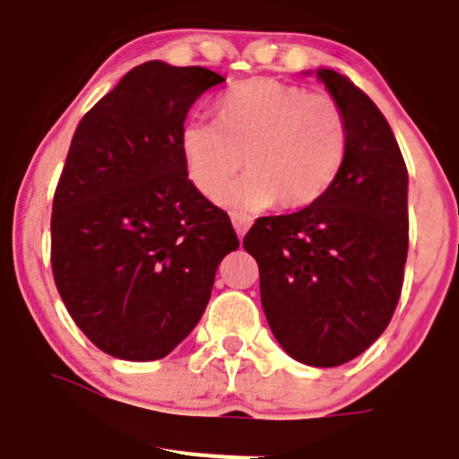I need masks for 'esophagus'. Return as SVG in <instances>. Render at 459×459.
<instances>
[{
  "mask_svg": "<svg viewBox=\"0 0 459 459\" xmlns=\"http://www.w3.org/2000/svg\"><path fill=\"white\" fill-rule=\"evenodd\" d=\"M230 220H233V226H235V233L239 235V238H244V235H247V230L251 229V217L248 215H239V212H233V215H230Z\"/></svg>",
  "mask_w": 459,
  "mask_h": 459,
  "instance_id": "34e87169",
  "label": "esophagus"
}]
</instances>
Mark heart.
Here are the masks:
<instances>
[{"label": "heart", "mask_w": 459, "mask_h": 459, "mask_svg": "<svg viewBox=\"0 0 459 459\" xmlns=\"http://www.w3.org/2000/svg\"><path fill=\"white\" fill-rule=\"evenodd\" d=\"M215 122H188L179 152L188 179L206 200H217L241 168L249 173L221 202L238 211L304 208L316 204L340 175L349 128L331 95L257 77L221 92Z\"/></svg>", "instance_id": "heart-1"}]
</instances>
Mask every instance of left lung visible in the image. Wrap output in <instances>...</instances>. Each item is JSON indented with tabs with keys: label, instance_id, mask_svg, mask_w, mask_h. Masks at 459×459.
Returning a JSON list of instances; mask_svg holds the SVG:
<instances>
[{
	"label": "left lung",
	"instance_id": "obj_1",
	"mask_svg": "<svg viewBox=\"0 0 459 459\" xmlns=\"http://www.w3.org/2000/svg\"><path fill=\"white\" fill-rule=\"evenodd\" d=\"M349 148L333 186L290 215L259 217L244 248L281 349L308 367L351 362L384 333L409 253V173L386 117L346 75L319 68Z\"/></svg>",
	"mask_w": 459,
	"mask_h": 459
}]
</instances>
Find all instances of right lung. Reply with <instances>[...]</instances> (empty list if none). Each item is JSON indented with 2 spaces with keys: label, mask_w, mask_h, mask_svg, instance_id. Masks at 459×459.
Listing matches in <instances>:
<instances>
[{
  "label": "right lung",
  "mask_w": 459,
  "mask_h": 459,
  "mask_svg": "<svg viewBox=\"0 0 459 459\" xmlns=\"http://www.w3.org/2000/svg\"><path fill=\"white\" fill-rule=\"evenodd\" d=\"M224 77L146 62L82 117L53 197L55 286L82 333L128 362L166 358L200 322L215 271L239 247L195 191L179 133Z\"/></svg>",
  "instance_id": "right-lung-1"
}]
</instances>
